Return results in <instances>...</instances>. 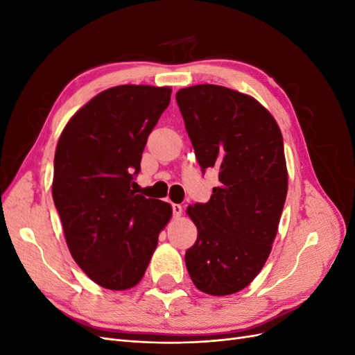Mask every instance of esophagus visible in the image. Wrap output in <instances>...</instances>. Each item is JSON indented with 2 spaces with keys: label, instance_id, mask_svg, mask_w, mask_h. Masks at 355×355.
<instances>
[{
  "label": "esophagus",
  "instance_id": "34e87169",
  "mask_svg": "<svg viewBox=\"0 0 355 355\" xmlns=\"http://www.w3.org/2000/svg\"><path fill=\"white\" fill-rule=\"evenodd\" d=\"M173 216L175 218H180L182 213H184V209H182V206H179V204H173Z\"/></svg>",
  "mask_w": 355,
  "mask_h": 355
}]
</instances>
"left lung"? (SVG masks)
Segmentation results:
<instances>
[{"instance_id": "obj_1", "label": "left lung", "mask_w": 355, "mask_h": 355, "mask_svg": "<svg viewBox=\"0 0 355 355\" xmlns=\"http://www.w3.org/2000/svg\"><path fill=\"white\" fill-rule=\"evenodd\" d=\"M176 102L202 171L219 187L187 209L198 237L187 250L192 283L211 296L237 293L261 272L287 196V166L275 118L249 94L214 84L180 89Z\"/></svg>"}]
</instances>
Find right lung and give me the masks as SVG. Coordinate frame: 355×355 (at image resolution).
<instances>
[{
  "label": "right lung",
  "instance_id": "add662e5",
  "mask_svg": "<svg viewBox=\"0 0 355 355\" xmlns=\"http://www.w3.org/2000/svg\"><path fill=\"white\" fill-rule=\"evenodd\" d=\"M170 94V87L136 84L103 90L59 137L53 200L73 261L101 287L127 290L141 282L171 218L168 202L132 189Z\"/></svg>",
  "mask_w": 355,
  "mask_h": 355
}]
</instances>
